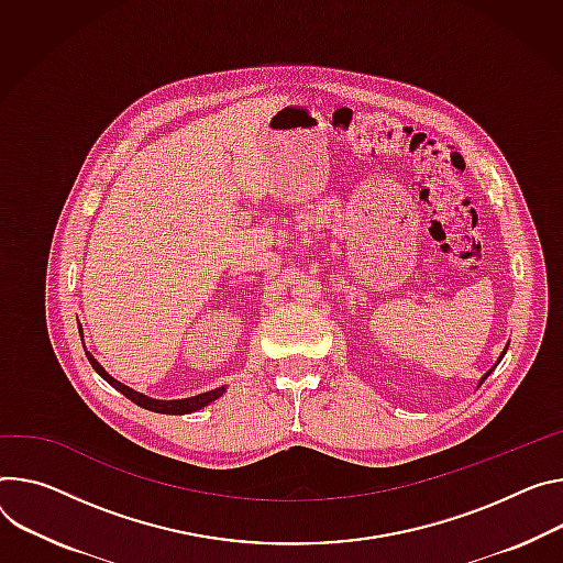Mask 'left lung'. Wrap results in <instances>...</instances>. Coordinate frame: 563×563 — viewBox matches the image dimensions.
Here are the masks:
<instances>
[{
    "instance_id": "left-lung-1",
    "label": "left lung",
    "mask_w": 563,
    "mask_h": 563,
    "mask_svg": "<svg viewBox=\"0 0 563 563\" xmlns=\"http://www.w3.org/2000/svg\"><path fill=\"white\" fill-rule=\"evenodd\" d=\"M505 352H507V347H505V350H503V354H500V356H498V362H496V364H500V360H503V356H505ZM492 371H494V368H492ZM492 371H487V373H485V375H483V379H481V384H483V382H485V379H487V377H489V373H492ZM481 384H478V386H481Z\"/></svg>"
}]
</instances>
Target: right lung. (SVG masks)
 <instances>
[{"label": "right lung", "mask_w": 563, "mask_h": 563, "mask_svg": "<svg viewBox=\"0 0 563 563\" xmlns=\"http://www.w3.org/2000/svg\"><path fill=\"white\" fill-rule=\"evenodd\" d=\"M78 330H80V336H82V328H80V325H78ZM85 354H87V360H89L91 368H93L100 377H103L110 386H114L119 393H123V395H125L128 399H132L136 406H143V408H147V411H155V413L186 416V413L199 411V408H203V406H209L211 401H216V399L224 393V386H222V388H216V390H209V393H199V395L186 397V399H152V397H145L143 393H136V390H132L130 386L117 382L114 377H110V375L106 373V368L100 366L89 352H85Z\"/></svg>", "instance_id": "right-lung-1"}]
</instances>
